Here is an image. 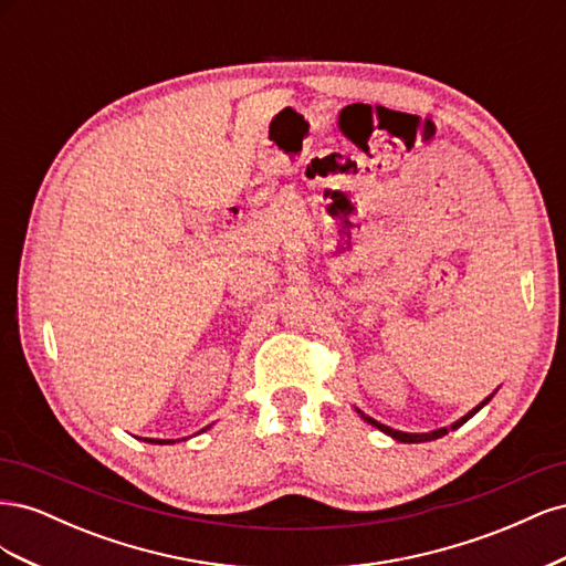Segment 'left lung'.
Masks as SVG:
<instances>
[{"label": "left lung", "instance_id": "obj_1", "mask_svg": "<svg viewBox=\"0 0 566 566\" xmlns=\"http://www.w3.org/2000/svg\"><path fill=\"white\" fill-rule=\"evenodd\" d=\"M491 397H493V394H489V397L482 401V403H479L476 408H472L470 410V413L468 416H462L460 420H455L451 427H441V430H432V432H424V434H410V432H401V430H391V427H387V424H382V422H378V420H373L370 416H366L364 413V410H358L356 408V413L358 416H361L368 424H373V427H378V430L380 432H385V434H389L391 439H397V441H403V443H422V441H434V439H439V437H443V434H449V430H458V427L460 424H465L474 413H479V410H482L489 401H491Z\"/></svg>", "mask_w": 566, "mask_h": 566}]
</instances>
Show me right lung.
<instances>
[{"mask_svg": "<svg viewBox=\"0 0 566 566\" xmlns=\"http://www.w3.org/2000/svg\"><path fill=\"white\" fill-rule=\"evenodd\" d=\"M205 430H208V427H205ZM205 430H200V432H205ZM144 441H148V443H175V439H144Z\"/></svg>", "mask_w": 566, "mask_h": 566, "instance_id": "obj_1", "label": "right lung"}]
</instances>
